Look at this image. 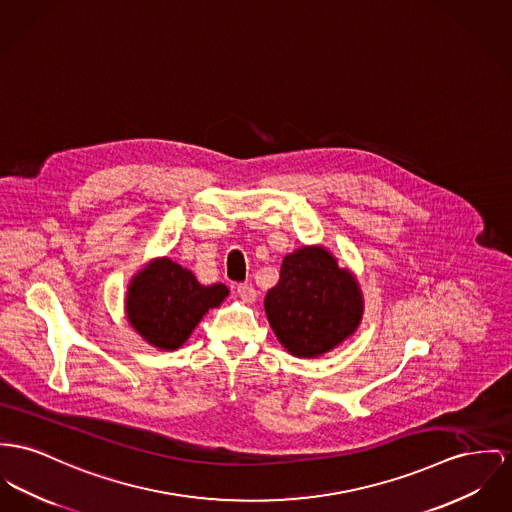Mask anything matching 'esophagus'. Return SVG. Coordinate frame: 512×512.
Masks as SVG:
<instances>
[{"label":"esophagus","instance_id":"1","mask_svg":"<svg viewBox=\"0 0 512 512\" xmlns=\"http://www.w3.org/2000/svg\"><path fill=\"white\" fill-rule=\"evenodd\" d=\"M237 295L246 303H254L256 301V289L250 283H239L237 285Z\"/></svg>","mask_w":512,"mask_h":512}]
</instances>
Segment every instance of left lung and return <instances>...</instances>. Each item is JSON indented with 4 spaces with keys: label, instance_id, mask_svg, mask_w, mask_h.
Returning a JSON list of instances; mask_svg holds the SVG:
<instances>
[{
    "label": "left lung",
    "instance_id": "obj_1",
    "mask_svg": "<svg viewBox=\"0 0 512 512\" xmlns=\"http://www.w3.org/2000/svg\"><path fill=\"white\" fill-rule=\"evenodd\" d=\"M264 308L279 343L295 357L312 359L357 330L363 295L355 277L324 246H303L283 258Z\"/></svg>",
    "mask_w": 512,
    "mask_h": 512
}]
</instances>
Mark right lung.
I'll return each instance as SVG.
<instances>
[{
	"instance_id": "right-lung-1",
	"label": "right lung",
	"mask_w": 512,
	"mask_h": 512,
	"mask_svg": "<svg viewBox=\"0 0 512 512\" xmlns=\"http://www.w3.org/2000/svg\"><path fill=\"white\" fill-rule=\"evenodd\" d=\"M227 295L223 283L202 285L190 270L159 258L130 281L126 314L143 340L174 351L190 338L205 312L219 307Z\"/></svg>"
}]
</instances>
